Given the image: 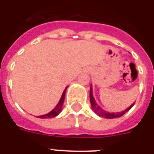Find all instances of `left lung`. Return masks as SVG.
I'll list each match as a JSON object with an SVG mask.
<instances>
[{
  "instance_id": "1",
  "label": "left lung",
  "mask_w": 154,
  "mask_h": 154,
  "mask_svg": "<svg viewBox=\"0 0 154 154\" xmlns=\"http://www.w3.org/2000/svg\"><path fill=\"white\" fill-rule=\"evenodd\" d=\"M89 97H90V103H91L92 109H94V111L96 112L97 114L98 115L99 117H105V118H108V119H112V118H117V117H122V115H124L126 112H128L130 109H131L134 105L132 104L129 108H127L126 109H125L124 111L120 112H108L106 111H105L104 109H102V108H101L95 101V99H94V96H93V89H92V85L90 86V93H89Z\"/></svg>"
}]
</instances>
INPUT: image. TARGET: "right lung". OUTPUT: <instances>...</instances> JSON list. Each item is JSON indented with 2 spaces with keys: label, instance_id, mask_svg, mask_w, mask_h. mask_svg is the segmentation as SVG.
Segmentation results:
<instances>
[{
  "label": "right lung",
  "instance_id": "right-lung-1",
  "mask_svg": "<svg viewBox=\"0 0 154 154\" xmlns=\"http://www.w3.org/2000/svg\"><path fill=\"white\" fill-rule=\"evenodd\" d=\"M66 89H67V87L65 88L64 92H63L62 95H61V97H60V101L58 102V104L57 105L54 109L52 110L51 112H49V113H47V114L45 115H42V116H37L38 118H52V117H57L59 113L61 111V109H62V105L63 103H64V101H65V91H66Z\"/></svg>",
  "mask_w": 154,
  "mask_h": 154
}]
</instances>
